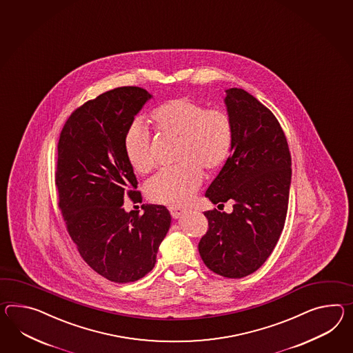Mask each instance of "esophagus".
<instances>
[{
    "label": "esophagus",
    "instance_id": "esophagus-1",
    "mask_svg": "<svg viewBox=\"0 0 353 353\" xmlns=\"http://www.w3.org/2000/svg\"><path fill=\"white\" fill-rule=\"evenodd\" d=\"M168 210H170V213H171V215H172L174 219L180 218L181 215L186 213V209L181 207H170L168 208Z\"/></svg>",
    "mask_w": 353,
    "mask_h": 353
}]
</instances>
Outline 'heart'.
<instances>
[{"label":"heart","instance_id":"1","mask_svg":"<svg viewBox=\"0 0 353 353\" xmlns=\"http://www.w3.org/2000/svg\"><path fill=\"white\" fill-rule=\"evenodd\" d=\"M155 129L180 140L176 159L180 163L162 170L146 182L152 201L179 205L189 201L203 182V170L212 172L232 152L233 123L222 108L199 103L188 97L173 98L152 112ZM123 150L130 165L141 174L154 168L152 138L140 120H134L123 135Z\"/></svg>","mask_w":353,"mask_h":353}]
</instances>
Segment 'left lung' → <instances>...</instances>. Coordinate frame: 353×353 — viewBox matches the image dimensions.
I'll return each instance as SVG.
<instances>
[{
  "instance_id": "left-lung-1",
  "label": "left lung",
  "mask_w": 353,
  "mask_h": 353,
  "mask_svg": "<svg viewBox=\"0 0 353 353\" xmlns=\"http://www.w3.org/2000/svg\"><path fill=\"white\" fill-rule=\"evenodd\" d=\"M233 123L232 153L205 196L232 213L204 212L207 233L199 252L212 272L243 278L261 267L283 231L291 185V153L272 111L243 89L225 90Z\"/></svg>"
}]
</instances>
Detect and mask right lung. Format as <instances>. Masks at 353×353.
Returning a JSON list of instances; mask_svg holds the SVG:
<instances>
[{
    "instance_id": "right-lung-1",
    "label": "right lung",
    "mask_w": 353,
    "mask_h": 353,
    "mask_svg": "<svg viewBox=\"0 0 353 353\" xmlns=\"http://www.w3.org/2000/svg\"><path fill=\"white\" fill-rule=\"evenodd\" d=\"M150 98L139 86L98 95L70 114L57 145L54 182L66 230L86 264L116 283L135 282L154 268L171 224L163 205L143 204V214L122 208L126 196L141 198L123 135Z\"/></svg>"
}]
</instances>
